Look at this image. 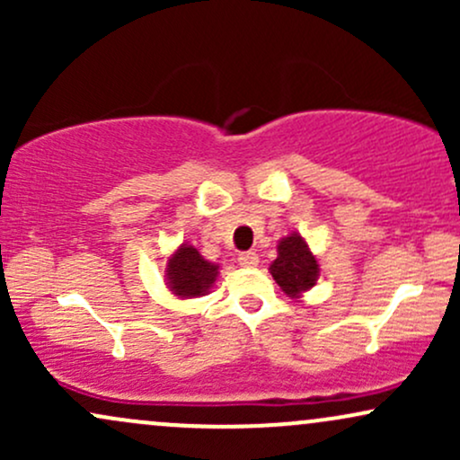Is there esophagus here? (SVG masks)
Wrapping results in <instances>:
<instances>
[{
	"instance_id": "1",
	"label": "esophagus",
	"mask_w": 460,
	"mask_h": 460,
	"mask_svg": "<svg viewBox=\"0 0 460 460\" xmlns=\"http://www.w3.org/2000/svg\"><path fill=\"white\" fill-rule=\"evenodd\" d=\"M237 261H240V266H244V268H255L257 263H260V255H257L255 251H244V252H240Z\"/></svg>"
}]
</instances>
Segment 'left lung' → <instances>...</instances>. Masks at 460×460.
I'll return each instance as SVG.
<instances>
[{"label": "left lung", "mask_w": 460, "mask_h": 460, "mask_svg": "<svg viewBox=\"0 0 460 460\" xmlns=\"http://www.w3.org/2000/svg\"><path fill=\"white\" fill-rule=\"evenodd\" d=\"M277 251V260L270 263L272 279L288 296L300 298V294L307 292L318 283V261H315L314 252L309 251L305 237L298 235L296 231L292 235L283 237L279 242Z\"/></svg>", "instance_id": "obj_1"}]
</instances>
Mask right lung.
I'll return each mask as SVG.
<instances>
[{
    "instance_id": "obj_1",
    "label": "right lung",
    "mask_w": 460,
    "mask_h": 460,
    "mask_svg": "<svg viewBox=\"0 0 460 460\" xmlns=\"http://www.w3.org/2000/svg\"><path fill=\"white\" fill-rule=\"evenodd\" d=\"M218 277V266L203 260L194 246L181 244L168 257L166 285L179 298L205 296Z\"/></svg>"
}]
</instances>
